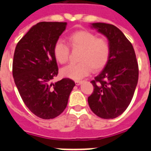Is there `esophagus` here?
<instances>
[{"instance_id": "34e87169", "label": "esophagus", "mask_w": 151, "mask_h": 151, "mask_svg": "<svg viewBox=\"0 0 151 151\" xmlns=\"http://www.w3.org/2000/svg\"><path fill=\"white\" fill-rule=\"evenodd\" d=\"M74 82H75V84L77 85H81V84L83 81H74Z\"/></svg>"}]
</instances>
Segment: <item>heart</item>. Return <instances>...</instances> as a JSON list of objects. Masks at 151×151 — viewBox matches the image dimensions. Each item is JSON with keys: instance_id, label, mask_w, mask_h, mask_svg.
Here are the masks:
<instances>
[{"instance_id": "b5f03b06", "label": "heart", "mask_w": 151, "mask_h": 151, "mask_svg": "<svg viewBox=\"0 0 151 151\" xmlns=\"http://www.w3.org/2000/svg\"><path fill=\"white\" fill-rule=\"evenodd\" d=\"M68 43L74 50H81L77 64H70L62 70L66 78L78 80L88 75L91 71L99 72L107 64L111 48L106 38L97 37L88 30H78L68 37ZM55 58L59 63L65 64L69 60L70 48L63 41H57L53 48Z\"/></svg>"}]
</instances>
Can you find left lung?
Listing matches in <instances>:
<instances>
[{
	"instance_id": "8db88e82",
	"label": "left lung",
	"mask_w": 151,
	"mask_h": 151,
	"mask_svg": "<svg viewBox=\"0 0 151 151\" xmlns=\"http://www.w3.org/2000/svg\"><path fill=\"white\" fill-rule=\"evenodd\" d=\"M92 26L107 37L111 52L106 66L91 81L94 89L88 102L98 117L113 119L124 112L132 99L138 83V62L133 46L117 27L102 22Z\"/></svg>"
}]
</instances>
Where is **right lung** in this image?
Returning <instances> with one entry per match:
<instances>
[{
  "instance_id": "1",
  "label": "right lung",
  "mask_w": 151,
  "mask_h": 151,
  "mask_svg": "<svg viewBox=\"0 0 151 151\" xmlns=\"http://www.w3.org/2000/svg\"><path fill=\"white\" fill-rule=\"evenodd\" d=\"M66 22H41L34 25L15 47L12 75L23 103L34 114L52 119L66 109L75 83L63 78L55 84L59 68L53 48Z\"/></svg>"
}]
</instances>
